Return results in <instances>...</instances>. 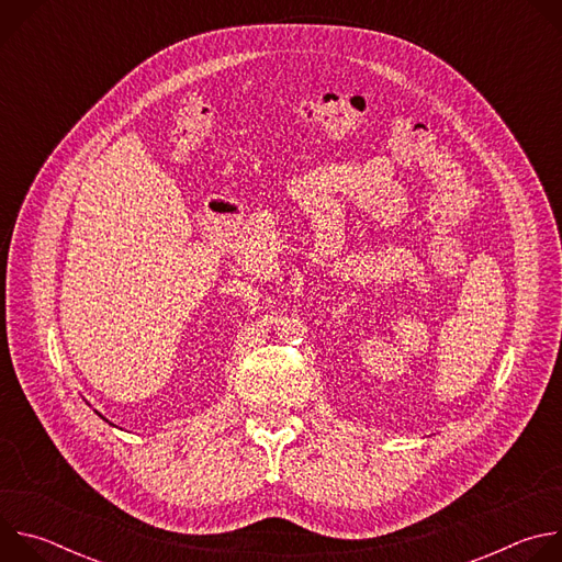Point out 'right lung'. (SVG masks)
<instances>
[{"instance_id":"obj_1","label":"right lung","mask_w":562,"mask_h":562,"mask_svg":"<svg viewBox=\"0 0 562 562\" xmlns=\"http://www.w3.org/2000/svg\"><path fill=\"white\" fill-rule=\"evenodd\" d=\"M95 414H98V416H100V418H102V420H106V418H104V416H102V414H100V412H95ZM106 423H109V425H113V423H111V420H106ZM113 427H115V425H113Z\"/></svg>"}]
</instances>
